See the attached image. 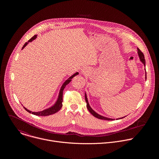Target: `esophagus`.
Returning a JSON list of instances; mask_svg holds the SVG:
<instances>
[{
	"instance_id": "1",
	"label": "esophagus",
	"mask_w": 159,
	"mask_h": 159,
	"mask_svg": "<svg viewBox=\"0 0 159 159\" xmlns=\"http://www.w3.org/2000/svg\"><path fill=\"white\" fill-rule=\"evenodd\" d=\"M88 71H89V70H88V67H84V68H83L81 69V73H82L83 74H84V75L88 73Z\"/></svg>"
}]
</instances>
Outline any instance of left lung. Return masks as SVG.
Segmentation results:
<instances>
[{
    "mask_svg": "<svg viewBox=\"0 0 159 159\" xmlns=\"http://www.w3.org/2000/svg\"><path fill=\"white\" fill-rule=\"evenodd\" d=\"M137 50H138V56L139 57V59L140 61L142 62V63L144 64V66H145V64H146V62H145V59H144V54L143 53L140 51V49L139 48H137ZM85 100L87 103V108L89 110V111L91 113L94 117L98 118V119H103V120H114L113 119H111V118H108V117H104V116H102L98 114L96 112H95L92 108H91L90 105H89V103L88 102V98H87V95H86V93H85ZM125 117H121V118H119L118 119H122Z\"/></svg>",
    "mask_w": 159,
    "mask_h": 159,
    "instance_id": "8db88e82",
    "label": "left lung"
}]
</instances>
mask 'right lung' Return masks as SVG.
<instances>
[{"label":"right lung","instance_id":"add662e5","mask_svg":"<svg viewBox=\"0 0 159 159\" xmlns=\"http://www.w3.org/2000/svg\"><path fill=\"white\" fill-rule=\"evenodd\" d=\"M37 35H34L33 37H32L27 42H26V43L24 45V46H23V48H22V49H24V47L29 43V42H31L32 41H33L34 40H35V39L37 38ZM78 74H79L78 72L75 73V74H73L72 76H71L69 78H68V79L64 83V84H62V87H61V89H60V91H59V94L58 98H57L56 102L55 104H54L53 106H52L51 107H50V108H47V109H46L45 110H43V111H38V112H32V111H29V110H27V109L25 108V107H24V108L27 112H29V113H32V114H34V115H36V116H49V115L57 113V111H59L61 109V108H62V107L63 91H64L65 87H66V86L68 84V83L71 81V79H72L74 76H75L76 75H78Z\"/></svg>","mask_w":159,"mask_h":159}]
</instances>
